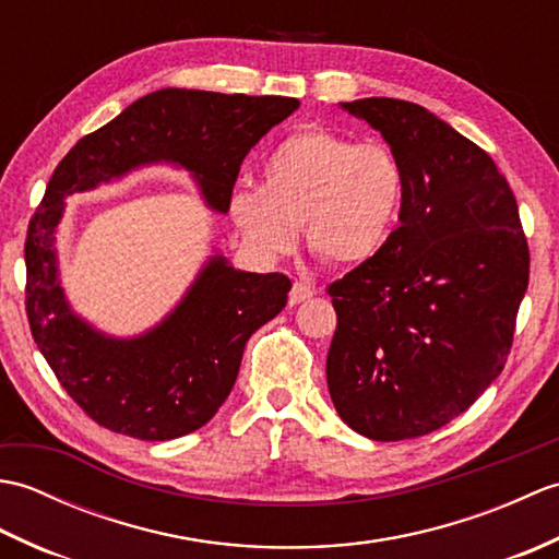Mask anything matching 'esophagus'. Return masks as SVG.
<instances>
[{"label": "esophagus", "instance_id": "obj_1", "mask_svg": "<svg viewBox=\"0 0 559 559\" xmlns=\"http://www.w3.org/2000/svg\"><path fill=\"white\" fill-rule=\"evenodd\" d=\"M312 295H314V288L310 286V283L295 281L290 293H288V302H290V305H300V302H305V300H310Z\"/></svg>", "mask_w": 559, "mask_h": 559}]
</instances>
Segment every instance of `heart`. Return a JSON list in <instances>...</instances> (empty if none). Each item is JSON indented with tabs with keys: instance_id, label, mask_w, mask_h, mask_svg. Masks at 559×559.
<instances>
[{
	"instance_id": "b5f03b06",
	"label": "heart",
	"mask_w": 559,
	"mask_h": 559,
	"mask_svg": "<svg viewBox=\"0 0 559 559\" xmlns=\"http://www.w3.org/2000/svg\"><path fill=\"white\" fill-rule=\"evenodd\" d=\"M401 199L403 173L391 148L307 127L269 153L261 189H235L228 211L259 257L290 252L302 225L317 259L358 266L386 247Z\"/></svg>"
}]
</instances>
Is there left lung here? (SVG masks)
Instances as JSON below:
<instances>
[{
    "label": "left lung",
    "instance_id": "1",
    "mask_svg": "<svg viewBox=\"0 0 559 559\" xmlns=\"http://www.w3.org/2000/svg\"><path fill=\"white\" fill-rule=\"evenodd\" d=\"M341 108L384 136L403 199L382 252L326 290L338 317L326 382L350 430L399 442L454 420L502 372L528 245L504 175L454 127L396 98Z\"/></svg>",
    "mask_w": 559,
    "mask_h": 559
}]
</instances>
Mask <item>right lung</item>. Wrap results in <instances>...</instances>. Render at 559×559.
Segmentation results:
<instances>
[{"label":"right lung","instance_id":"obj_1","mask_svg":"<svg viewBox=\"0 0 559 559\" xmlns=\"http://www.w3.org/2000/svg\"><path fill=\"white\" fill-rule=\"evenodd\" d=\"M298 108L300 100L281 96L163 88L83 136L57 165L28 223L26 312L59 384L98 425L146 442L206 425L230 394L249 336L286 307L290 278L240 271L213 254L160 324L108 336L71 310L59 283L55 233L64 199L170 163L192 173L209 209L228 213L249 148Z\"/></svg>","mask_w":559,"mask_h":559}]
</instances>
